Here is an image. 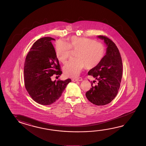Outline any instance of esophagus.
Returning a JSON list of instances; mask_svg holds the SVG:
<instances>
[{
	"instance_id": "34e87169",
	"label": "esophagus",
	"mask_w": 146,
	"mask_h": 146,
	"mask_svg": "<svg viewBox=\"0 0 146 146\" xmlns=\"http://www.w3.org/2000/svg\"><path fill=\"white\" fill-rule=\"evenodd\" d=\"M72 80L73 82H76V81H81V80H83V79H82V78L80 77V78H73Z\"/></svg>"
}]
</instances>
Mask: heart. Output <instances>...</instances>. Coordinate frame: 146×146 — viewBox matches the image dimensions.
Listing matches in <instances>:
<instances>
[{
	"instance_id": "b5f03b06",
	"label": "heart",
	"mask_w": 146,
	"mask_h": 146,
	"mask_svg": "<svg viewBox=\"0 0 146 146\" xmlns=\"http://www.w3.org/2000/svg\"><path fill=\"white\" fill-rule=\"evenodd\" d=\"M71 49L76 51L75 58L70 60L64 66V74L68 77H76L84 66L88 69L98 66L104 59L106 47L100 42L92 39L73 36L68 42L59 40L56 44V55L57 59L65 64L71 56Z\"/></svg>"
}]
</instances>
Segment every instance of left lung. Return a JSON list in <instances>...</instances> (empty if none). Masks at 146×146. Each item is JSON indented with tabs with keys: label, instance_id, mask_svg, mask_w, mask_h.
<instances>
[{
	"label": "left lung",
	"instance_id": "obj_1",
	"mask_svg": "<svg viewBox=\"0 0 146 146\" xmlns=\"http://www.w3.org/2000/svg\"><path fill=\"white\" fill-rule=\"evenodd\" d=\"M107 46L106 54L98 66L88 73L98 80L91 82L92 88L86 92L87 99L93 104L104 106L108 104L116 97L120 87L123 73L122 58L115 43L106 36L99 35Z\"/></svg>",
	"mask_w": 146,
	"mask_h": 146
}]
</instances>
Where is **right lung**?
Returning <instances> with one entry per match:
<instances>
[{"instance_id":"1","label":"right lung","mask_w":146,"mask_h":146,"mask_svg":"<svg viewBox=\"0 0 146 146\" xmlns=\"http://www.w3.org/2000/svg\"><path fill=\"white\" fill-rule=\"evenodd\" d=\"M50 37L39 39L33 44L24 62L25 87L34 101L42 105H50L62 95L71 79L51 80L54 74H62L59 60Z\"/></svg>"}]
</instances>
